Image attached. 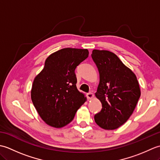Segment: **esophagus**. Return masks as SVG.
<instances>
[{"label":"esophagus","instance_id":"1","mask_svg":"<svg viewBox=\"0 0 160 160\" xmlns=\"http://www.w3.org/2000/svg\"><path fill=\"white\" fill-rule=\"evenodd\" d=\"M87 96L88 98V99H92V98H93V93H91V92L88 93L87 94Z\"/></svg>","mask_w":160,"mask_h":160}]
</instances>
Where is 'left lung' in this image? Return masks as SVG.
Returning <instances> with one entry per match:
<instances>
[{
	"mask_svg": "<svg viewBox=\"0 0 160 160\" xmlns=\"http://www.w3.org/2000/svg\"><path fill=\"white\" fill-rule=\"evenodd\" d=\"M100 74L96 96L102 108L94 116L106 130L120 127L130 118L140 97L136 76L109 51L94 49L91 54Z\"/></svg>",
	"mask_w": 160,
	"mask_h": 160,
	"instance_id": "1",
	"label": "left lung"
}]
</instances>
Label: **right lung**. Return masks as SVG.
<instances>
[{"instance_id": "obj_1", "label": "right lung", "mask_w": 160, "mask_h": 160, "mask_svg": "<svg viewBox=\"0 0 160 160\" xmlns=\"http://www.w3.org/2000/svg\"><path fill=\"white\" fill-rule=\"evenodd\" d=\"M88 56L87 49L57 51L47 58L43 69L34 78L32 102L40 118L51 127L61 128L70 123L86 101L76 87L75 70Z\"/></svg>"}]
</instances>
